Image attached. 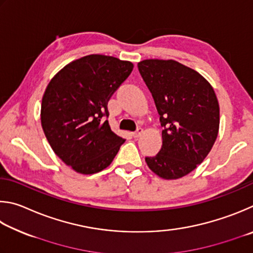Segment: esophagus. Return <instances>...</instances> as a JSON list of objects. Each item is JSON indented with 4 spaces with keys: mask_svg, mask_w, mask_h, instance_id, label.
<instances>
[{
    "mask_svg": "<svg viewBox=\"0 0 253 253\" xmlns=\"http://www.w3.org/2000/svg\"><path fill=\"white\" fill-rule=\"evenodd\" d=\"M142 133H143L142 127H138V129H136V131L132 133V135H133V138H139V136L142 134Z\"/></svg>",
    "mask_w": 253,
    "mask_h": 253,
    "instance_id": "esophagus-1",
    "label": "esophagus"
}]
</instances>
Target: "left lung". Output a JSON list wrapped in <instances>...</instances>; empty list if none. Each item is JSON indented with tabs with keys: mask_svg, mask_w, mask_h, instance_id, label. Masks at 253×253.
I'll return each mask as SVG.
<instances>
[{
	"mask_svg": "<svg viewBox=\"0 0 253 253\" xmlns=\"http://www.w3.org/2000/svg\"><path fill=\"white\" fill-rule=\"evenodd\" d=\"M138 68L165 127L161 150L145 162L163 179L182 178L201 165L218 136L214 90L197 71L173 60H144Z\"/></svg>",
	"mask_w": 253,
	"mask_h": 253,
	"instance_id": "obj_1",
	"label": "left lung"
}]
</instances>
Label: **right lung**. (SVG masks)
<instances>
[{
    "label": "right lung",
    "mask_w": 253,
    "mask_h": 253,
    "mask_svg": "<svg viewBox=\"0 0 253 253\" xmlns=\"http://www.w3.org/2000/svg\"><path fill=\"white\" fill-rule=\"evenodd\" d=\"M132 70L129 61L91 54L65 65L48 83L41 106L44 134L79 173L105 169L126 141L111 130L108 102Z\"/></svg>",
    "instance_id": "1"
}]
</instances>
